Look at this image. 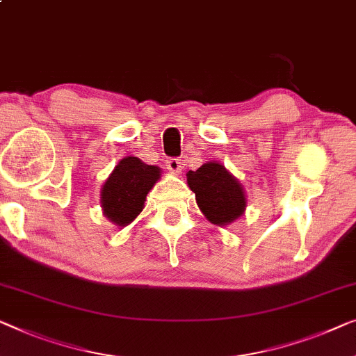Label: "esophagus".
Masks as SVG:
<instances>
[{
  "instance_id": "esophagus-1",
  "label": "esophagus",
  "mask_w": 356,
  "mask_h": 356,
  "mask_svg": "<svg viewBox=\"0 0 356 356\" xmlns=\"http://www.w3.org/2000/svg\"><path fill=\"white\" fill-rule=\"evenodd\" d=\"M167 168L173 175H179V173H181V161H179V159H168Z\"/></svg>"
}]
</instances>
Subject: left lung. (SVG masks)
Segmentation results:
<instances>
[{"label":"left lung","mask_w":356,"mask_h":356,"mask_svg":"<svg viewBox=\"0 0 356 356\" xmlns=\"http://www.w3.org/2000/svg\"><path fill=\"white\" fill-rule=\"evenodd\" d=\"M200 212L215 226H228L245 212L247 195L242 183L220 162L212 161L186 173Z\"/></svg>","instance_id":"left-lung-1"}]
</instances>
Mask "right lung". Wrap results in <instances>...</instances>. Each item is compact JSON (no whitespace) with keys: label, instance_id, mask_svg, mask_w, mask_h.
<instances>
[{"label":"right lung","instance_id":"add662e5","mask_svg":"<svg viewBox=\"0 0 356 356\" xmlns=\"http://www.w3.org/2000/svg\"><path fill=\"white\" fill-rule=\"evenodd\" d=\"M162 170L138 157H123L101 188L102 215L115 226L130 225L143 212L149 191L161 179Z\"/></svg>","mask_w":356,"mask_h":356}]
</instances>
